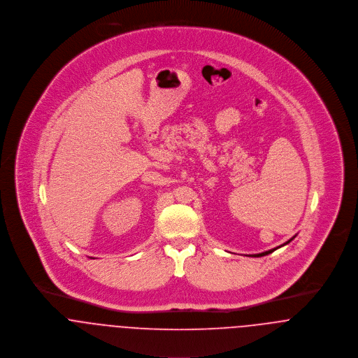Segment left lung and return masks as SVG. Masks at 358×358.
Returning a JSON list of instances; mask_svg holds the SVG:
<instances>
[{"label": "left lung", "mask_w": 358, "mask_h": 358, "mask_svg": "<svg viewBox=\"0 0 358 358\" xmlns=\"http://www.w3.org/2000/svg\"><path fill=\"white\" fill-rule=\"evenodd\" d=\"M292 238H291V240H292ZM291 240H288V241H285V243H284V244H281V245H278V247H276V248H273V250H269V251H265V252H261V254H254V255H252V257H264V255H268V254H271V252H273V251H275V250H278V248H280V247H282V245H285V244H288V243H289V241H291Z\"/></svg>", "instance_id": "obj_1"}]
</instances>
